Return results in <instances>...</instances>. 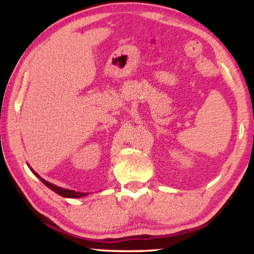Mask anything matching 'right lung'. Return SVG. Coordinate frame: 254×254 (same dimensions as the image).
I'll return each mask as SVG.
<instances>
[{
    "label": "right lung",
    "instance_id": "right-lung-1",
    "mask_svg": "<svg viewBox=\"0 0 254 254\" xmlns=\"http://www.w3.org/2000/svg\"><path fill=\"white\" fill-rule=\"evenodd\" d=\"M30 168V167H29ZM31 169V171L32 173L37 176L38 178H39L42 183H44L47 187L48 188H50L51 190H54L55 192H57L58 195H60V196H63V197H67V198H80V197H84V196H86V195H88V192H80V191H75V190H70V189H65V188H62V187H58V186H56V185H53L51 183H49V182H47V180H45V179H42L39 175H38L36 171L34 170H32V168H30Z\"/></svg>",
    "mask_w": 254,
    "mask_h": 254
}]
</instances>
